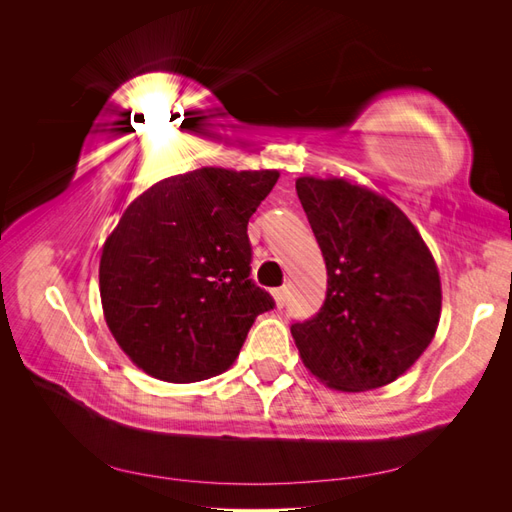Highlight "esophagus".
<instances>
[{"label":"esophagus","instance_id":"esophagus-1","mask_svg":"<svg viewBox=\"0 0 512 512\" xmlns=\"http://www.w3.org/2000/svg\"><path fill=\"white\" fill-rule=\"evenodd\" d=\"M286 297H288V290L286 288H275L273 290V301H275L277 309H282L286 305Z\"/></svg>","mask_w":512,"mask_h":512}]
</instances>
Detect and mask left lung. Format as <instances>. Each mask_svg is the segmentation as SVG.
Wrapping results in <instances>:
<instances>
[{
	"label": "left lung",
	"instance_id": "1",
	"mask_svg": "<svg viewBox=\"0 0 512 512\" xmlns=\"http://www.w3.org/2000/svg\"><path fill=\"white\" fill-rule=\"evenodd\" d=\"M297 194L327 265V299L290 327L318 382L380 389L418 361L442 312L438 265L393 200L344 177H299Z\"/></svg>",
	"mask_w": 512,
	"mask_h": 512
}]
</instances>
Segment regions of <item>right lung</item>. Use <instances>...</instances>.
<instances>
[{
  "mask_svg": "<svg viewBox=\"0 0 512 512\" xmlns=\"http://www.w3.org/2000/svg\"><path fill=\"white\" fill-rule=\"evenodd\" d=\"M280 170L203 166L153 183L100 256L102 312L145 374L198 382L226 371L271 294L250 280L247 222Z\"/></svg>",
  "mask_w": 512,
  "mask_h": 512,
  "instance_id": "1",
  "label": "right lung"
}]
</instances>
